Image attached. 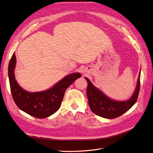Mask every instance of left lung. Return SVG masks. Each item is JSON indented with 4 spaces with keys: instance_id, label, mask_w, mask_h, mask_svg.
<instances>
[{
    "instance_id": "1",
    "label": "left lung",
    "mask_w": 153,
    "mask_h": 153,
    "mask_svg": "<svg viewBox=\"0 0 153 153\" xmlns=\"http://www.w3.org/2000/svg\"><path fill=\"white\" fill-rule=\"evenodd\" d=\"M140 72L137 80V85L131 98L128 101H118L111 100L100 89L95 87L91 82L85 78L88 85L87 96L92 112L106 119H114L126 112L136 103L140 91Z\"/></svg>"
}]
</instances>
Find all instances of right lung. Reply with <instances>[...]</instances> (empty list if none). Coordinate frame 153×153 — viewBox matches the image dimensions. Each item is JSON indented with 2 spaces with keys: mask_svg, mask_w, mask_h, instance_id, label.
Masks as SVG:
<instances>
[{
  "mask_svg": "<svg viewBox=\"0 0 153 153\" xmlns=\"http://www.w3.org/2000/svg\"><path fill=\"white\" fill-rule=\"evenodd\" d=\"M16 61L14 53L8 66L9 80L13 100L20 110L38 119L48 117L56 112L61 105L67 88L77 78L81 77L79 73L69 74L47 91L29 92L23 89L15 79L14 69Z\"/></svg>",
  "mask_w": 153,
  "mask_h": 153,
  "instance_id": "obj_1",
  "label": "right lung"
}]
</instances>
